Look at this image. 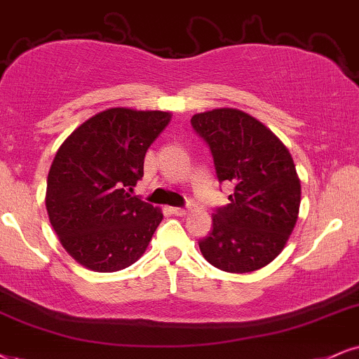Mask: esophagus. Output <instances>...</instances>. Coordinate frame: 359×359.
<instances>
[{
    "instance_id": "1",
    "label": "esophagus",
    "mask_w": 359,
    "mask_h": 359,
    "mask_svg": "<svg viewBox=\"0 0 359 359\" xmlns=\"http://www.w3.org/2000/svg\"><path fill=\"white\" fill-rule=\"evenodd\" d=\"M171 213L175 216H187L188 211L184 208H171Z\"/></svg>"
}]
</instances>
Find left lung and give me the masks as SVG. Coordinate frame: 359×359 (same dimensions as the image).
Returning a JSON list of instances; mask_svg holds the SVG:
<instances>
[{"label":"left lung","mask_w":359,"mask_h":359,"mask_svg":"<svg viewBox=\"0 0 359 359\" xmlns=\"http://www.w3.org/2000/svg\"><path fill=\"white\" fill-rule=\"evenodd\" d=\"M210 146L219 183L234 193L213 213V231L200 241L208 263L226 273H251L281 253L298 221L302 183L293 158L274 133L241 109L193 114Z\"/></svg>","instance_id":"left-lung-1"}]
</instances>
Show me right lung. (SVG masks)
I'll list each match as a JSON object with an SVG mask.
<instances>
[{
  "label": "right lung",
  "mask_w": 359,
  "mask_h": 359,
  "mask_svg": "<svg viewBox=\"0 0 359 359\" xmlns=\"http://www.w3.org/2000/svg\"><path fill=\"white\" fill-rule=\"evenodd\" d=\"M170 121V111L109 108L79 125L56 151L46 211L81 266L113 273L144 255L163 213L131 193L143 178L146 151Z\"/></svg>",
  "instance_id": "right-lung-1"
}]
</instances>
